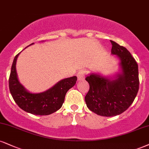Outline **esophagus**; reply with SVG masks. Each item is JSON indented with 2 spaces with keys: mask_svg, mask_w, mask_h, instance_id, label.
I'll return each instance as SVG.
<instances>
[{
  "mask_svg": "<svg viewBox=\"0 0 149 149\" xmlns=\"http://www.w3.org/2000/svg\"><path fill=\"white\" fill-rule=\"evenodd\" d=\"M77 79L79 81H82L85 79V71L80 70L77 73Z\"/></svg>",
  "mask_w": 149,
  "mask_h": 149,
  "instance_id": "34e87169",
  "label": "esophagus"
}]
</instances>
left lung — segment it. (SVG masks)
<instances>
[{"label":"left lung","instance_id":"left-lung-1","mask_svg":"<svg viewBox=\"0 0 149 149\" xmlns=\"http://www.w3.org/2000/svg\"><path fill=\"white\" fill-rule=\"evenodd\" d=\"M111 54L119 59V72L113 77L91 72L86 80L90 89L85 97L87 107L97 115L113 117L120 115L133 104L139 90L138 65L129 51L115 41Z\"/></svg>","mask_w":149,"mask_h":149}]
</instances>
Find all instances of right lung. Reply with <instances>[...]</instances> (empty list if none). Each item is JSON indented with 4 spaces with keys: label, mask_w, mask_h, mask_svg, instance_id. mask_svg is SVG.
<instances>
[{
    "label": "right lung",
    "mask_w": 149,
    "mask_h": 149,
    "mask_svg": "<svg viewBox=\"0 0 149 149\" xmlns=\"http://www.w3.org/2000/svg\"><path fill=\"white\" fill-rule=\"evenodd\" d=\"M20 53L14 57L9 79V88L14 102L24 111L33 115H48L58 111L63 105L66 93L76 84L77 77L61 79L43 93H30L18 79L16 64Z\"/></svg>",
    "instance_id": "obj_1"
}]
</instances>
